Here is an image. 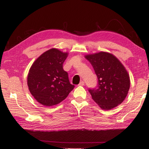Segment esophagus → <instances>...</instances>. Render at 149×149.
<instances>
[{"label":"esophagus","instance_id":"34e87169","mask_svg":"<svg viewBox=\"0 0 149 149\" xmlns=\"http://www.w3.org/2000/svg\"><path fill=\"white\" fill-rule=\"evenodd\" d=\"M84 81H81L79 84V86H84Z\"/></svg>","mask_w":149,"mask_h":149}]
</instances>
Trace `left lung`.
<instances>
[{"label": "left lung", "instance_id": "1", "mask_svg": "<svg viewBox=\"0 0 149 149\" xmlns=\"http://www.w3.org/2000/svg\"><path fill=\"white\" fill-rule=\"evenodd\" d=\"M85 58L98 78L97 87L88 90L93 100L104 110H110L121 104L130 88V78L124 66L108 52L88 54Z\"/></svg>", "mask_w": 149, "mask_h": 149}]
</instances>
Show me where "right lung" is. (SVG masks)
<instances>
[{
	"label": "right lung",
	"mask_w": 149,
	"mask_h": 149,
	"mask_svg": "<svg viewBox=\"0 0 149 149\" xmlns=\"http://www.w3.org/2000/svg\"><path fill=\"white\" fill-rule=\"evenodd\" d=\"M68 53L51 49L43 53L31 66L27 85L31 95L45 106H54L65 100L74 85L70 83L63 64Z\"/></svg>",
	"instance_id": "add662e5"
}]
</instances>
